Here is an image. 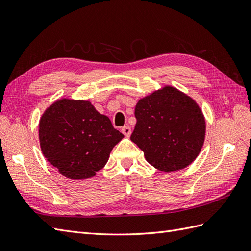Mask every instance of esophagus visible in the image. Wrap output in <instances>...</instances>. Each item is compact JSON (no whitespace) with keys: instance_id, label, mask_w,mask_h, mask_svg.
Returning a JSON list of instances; mask_svg holds the SVG:
<instances>
[{"instance_id":"1","label":"esophagus","mask_w":251,"mask_h":251,"mask_svg":"<svg viewBox=\"0 0 251 251\" xmlns=\"http://www.w3.org/2000/svg\"><path fill=\"white\" fill-rule=\"evenodd\" d=\"M122 132L124 133V136L125 137H130V134H131V128L129 127V126H124V127H122Z\"/></svg>"}]
</instances>
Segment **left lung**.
<instances>
[{
    "label": "left lung",
    "instance_id": "obj_1",
    "mask_svg": "<svg viewBox=\"0 0 251 251\" xmlns=\"http://www.w3.org/2000/svg\"><path fill=\"white\" fill-rule=\"evenodd\" d=\"M134 115L130 140L153 168L170 173L194 162L205 138V119L195 100L165 85L140 99Z\"/></svg>",
    "mask_w": 251,
    "mask_h": 251
}]
</instances>
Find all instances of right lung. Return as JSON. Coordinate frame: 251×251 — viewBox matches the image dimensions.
<instances>
[{"label": "right lung", "instance_id": "right-lung-1", "mask_svg": "<svg viewBox=\"0 0 251 251\" xmlns=\"http://www.w3.org/2000/svg\"><path fill=\"white\" fill-rule=\"evenodd\" d=\"M123 138L109 118L87 100H57L39 121L43 156L61 175L73 180L94 177Z\"/></svg>", "mask_w": 251, "mask_h": 251}]
</instances>
